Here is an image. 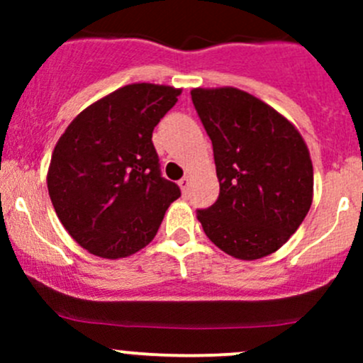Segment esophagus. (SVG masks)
<instances>
[{"label":"esophagus","mask_w":363,"mask_h":363,"mask_svg":"<svg viewBox=\"0 0 363 363\" xmlns=\"http://www.w3.org/2000/svg\"><path fill=\"white\" fill-rule=\"evenodd\" d=\"M189 182H191V181H189V177H182L181 181H179V186H181V189H182V193H184V195L188 193V189H189Z\"/></svg>","instance_id":"obj_1"}]
</instances>
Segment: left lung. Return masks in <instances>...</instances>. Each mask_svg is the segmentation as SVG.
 I'll list each match as a JSON object with an SVG mask.
<instances>
[{
    "label": "left lung",
    "mask_w": 363,
    "mask_h": 363,
    "mask_svg": "<svg viewBox=\"0 0 363 363\" xmlns=\"http://www.w3.org/2000/svg\"><path fill=\"white\" fill-rule=\"evenodd\" d=\"M212 142L219 196L196 211L205 235L226 255L276 252L313 203V163L298 130L270 105L235 87L193 89Z\"/></svg>",
    "instance_id": "left-lung-1"
}]
</instances>
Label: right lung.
<instances>
[{"instance_id": "1", "label": "right lung", "mask_w": 363, "mask_h": 363, "mask_svg": "<svg viewBox=\"0 0 363 363\" xmlns=\"http://www.w3.org/2000/svg\"><path fill=\"white\" fill-rule=\"evenodd\" d=\"M179 94L170 86H124L80 112L57 140L47 188L60 221L91 255L117 259L140 251L181 196L161 177L152 144Z\"/></svg>"}]
</instances>
